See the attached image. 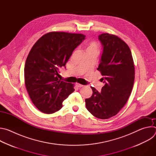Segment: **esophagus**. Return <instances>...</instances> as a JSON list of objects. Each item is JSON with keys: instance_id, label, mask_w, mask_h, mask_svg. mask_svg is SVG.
Returning a JSON list of instances; mask_svg holds the SVG:
<instances>
[{"instance_id": "34e87169", "label": "esophagus", "mask_w": 156, "mask_h": 156, "mask_svg": "<svg viewBox=\"0 0 156 156\" xmlns=\"http://www.w3.org/2000/svg\"><path fill=\"white\" fill-rule=\"evenodd\" d=\"M76 86L78 87H81L84 86L83 84H79V83H76Z\"/></svg>"}]
</instances>
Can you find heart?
Masks as SVG:
<instances>
[{
	"instance_id": "1",
	"label": "heart",
	"mask_w": 156,
	"mask_h": 156,
	"mask_svg": "<svg viewBox=\"0 0 156 156\" xmlns=\"http://www.w3.org/2000/svg\"><path fill=\"white\" fill-rule=\"evenodd\" d=\"M85 53L87 52H94L98 53L99 52V45L96 42L93 41L88 42L86 44V46L84 48Z\"/></svg>"
}]
</instances>
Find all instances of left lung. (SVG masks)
Here are the masks:
<instances>
[{
  "instance_id": "8db88e82",
  "label": "left lung",
  "mask_w": 156,
  "mask_h": 156,
  "mask_svg": "<svg viewBox=\"0 0 156 156\" xmlns=\"http://www.w3.org/2000/svg\"><path fill=\"white\" fill-rule=\"evenodd\" d=\"M98 39L103 51L98 70L105 84L101 93L91 87L93 94L85 102L93 115L107 119L117 115L126 103L134 84L135 66L128 46L120 37L103 33Z\"/></svg>"
}]
</instances>
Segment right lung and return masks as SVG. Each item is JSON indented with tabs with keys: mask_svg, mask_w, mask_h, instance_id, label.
I'll list each match as a JSON object with an SVG mask.
<instances>
[{
	"mask_svg": "<svg viewBox=\"0 0 156 156\" xmlns=\"http://www.w3.org/2000/svg\"><path fill=\"white\" fill-rule=\"evenodd\" d=\"M84 39L82 34L51 32L31 48L25 62V83L31 101L42 112L59 110L75 91L73 84L61 81L60 70Z\"/></svg>",
	"mask_w": 156,
	"mask_h": 156,
	"instance_id": "add662e5",
	"label": "right lung"
}]
</instances>
